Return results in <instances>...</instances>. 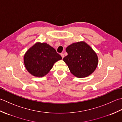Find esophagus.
Returning <instances> with one entry per match:
<instances>
[{"mask_svg": "<svg viewBox=\"0 0 122 122\" xmlns=\"http://www.w3.org/2000/svg\"><path fill=\"white\" fill-rule=\"evenodd\" d=\"M61 57H62V58H63L64 57V54H63V53H61Z\"/></svg>", "mask_w": 122, "mask_h": 122, "instance_id": "34e87169", "label": "esophagus"}]
</instances>
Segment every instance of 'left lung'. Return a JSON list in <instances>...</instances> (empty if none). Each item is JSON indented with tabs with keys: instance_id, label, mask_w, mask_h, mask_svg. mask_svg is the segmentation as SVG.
Returning <instances> with one entry per match:
<instances>
[{
	"instance_id": "8db88e82",
	"label": "left lung",
	"mask_w": 122,
	"mask_h": 122,
	"mask_svg": "<svg viewBox=\"0 0 122 122\" xmlns=\"http://www.w3.org/2000/svg\"><path fill=\"white\" fill-rule=\"evenodd\" d=\"M68 55L63 58L71 73L78 78L87 77L95 71L98 59L96 53L85 41L71 44L66 49Z\"/></svg>"
}]
</instances>
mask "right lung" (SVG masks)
<instances>
[{
    "label": "right lung",
    "mask_w": 122,
    "mask_h": 122,
    "mask_svg": "<svg viewBox=\"0 0 122 122\" xmlns=\"http://www.w3.org/2000/svg\"><path fill=\"white\" fill-rule=\"evenodd\" d=\"M61 59L60 55L49 45L37 42L25 54L24 63L31 75L41 77L47 75L54 64Z\"/></svg>",
    "instance_id": "add662e5"
}]
</instances>
